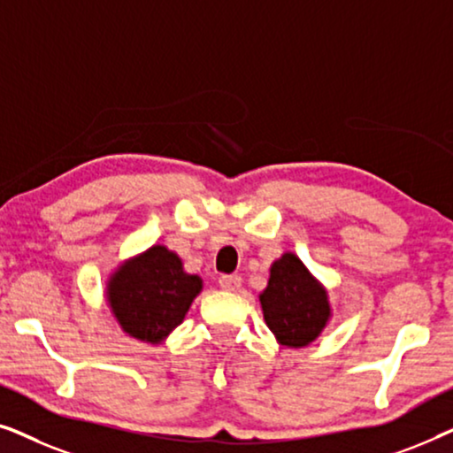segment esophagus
Here are the masks:
<instances>
[{
    "label": "esophagus",
    "instance_id": "obj_1",
    "mask_svg": "<svg viewBox=\"0 0 453 453\" xmlns=\"http://www.w3.org/2000/svg\"><path fill=\"white\" fill-rule=\"evenodd\" d=\"M219 284L222 290H228V293H233V290H237L241 287V276L237 274H225L219 278Z\"/></svg>",
    "mask_w": 453,
    "mask_h": 453
}]
</instances>
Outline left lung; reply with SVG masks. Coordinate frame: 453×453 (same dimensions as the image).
<instances>
[{"label": "left lung", "instance_id": "8db88e82", "mask_svg": "<svg viewBox=\"0 0 453 453\" xmlns=\"http://www.w3.org/2000/svg\"><path fill=\"white\" fill-rule=\"evenodd\" d=\"M259 303L265 326L288 349L311 344L332 318L324 284L290 251L272 264L268 287L259 295Z\"/></svg>", "mask_w": 453, "mask_h": 453}]
</instances>
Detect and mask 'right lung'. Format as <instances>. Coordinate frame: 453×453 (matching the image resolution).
Instances as JSON below:
<instances>
[{
  "mask_svg": "<svg viewBox=\"0 0 453 453\" xmlns=\"http://www.w3.org/2000/svg\"><path fill=\"white\" fill-rule=\"evenodd\" d=\"M202 287V278L188 274L175 251L152 245L111 274L107 301L123 332L160 344L185 319Z\"/></svg>",
  "mask_w": 453,
  "mask_h": 453,
  "instance_id": "right-lung-1",
  "label": "right lung"
}]
</instances>
